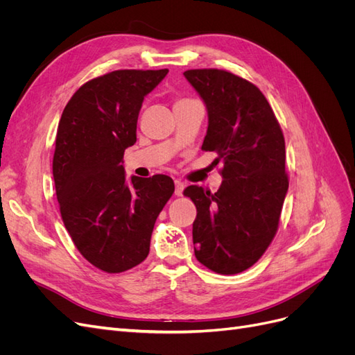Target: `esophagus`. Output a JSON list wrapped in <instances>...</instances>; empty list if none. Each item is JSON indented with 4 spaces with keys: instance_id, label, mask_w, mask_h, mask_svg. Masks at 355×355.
I'll return each instance as SVG.
<instances>
[{
    "instance_id": "1",
    "label": "esophagus",
    "mask_w": 355,
    "mask_h": 355,
    "mask_svg": "<svg viewBox=\"0 0 355 355\" xmlns=\"http://www.w3.org/2000/svg\"><path fill=\"white\" fill-rule=\"evenodd\" d=\"M184 188H185V184H184V182H182L180 179L175 180V194H176L178 197H180V196H182V192H184Z\"/></svg>"
}]
</instances>
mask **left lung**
I'll return each mask as SVG.
<instances>
[{"instance_id":"obj_1","label":"left lung","mask_w":355,"mask_h":355,"mask_svg":"<svg viewBox=\"0 0 355 355\" xmlns=\"http://www.w3.org/2000/svg\"><path fill=\"white\" fill-rule=\"evenodd\" d=\"M209 114L201 149L223 161V178L211 194L191 185L184 196L194 201V253L200 263L223 274L254 265L274 240L288 189L282 127L254 84L223 69L184 72Z\"/></svg>"}]
</instances>
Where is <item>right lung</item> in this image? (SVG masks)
<instances>
[{"label": "right lung", "mask_w": 355, "mask_h": 355, "mask_svg": "<svg viewBox=\"0 0 355 355\" xmlns=\"http://www.w3.org/2000/svg\"><path fill=\"white\" fill-rule=\"evenodd\" d=\"M168 69H120L93 78L62 112L53 178L60 216L78 252L93 266L118 274L144 262L173 179L132 176L124 151L136 142L144 98Z\"/></svg>", "instance_id": "1"}]
</instances>
